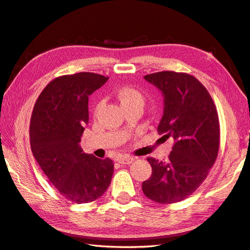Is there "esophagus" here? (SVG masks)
Wrapping results in <instances>:
<instances>
[{
  "label": "esophagus",
  "mask_w": 250,
  "mask_h": 250,
  "mask_svg": "<svg viewBox=\"0 0 250 250\" xmlns=\"http://www.w3.org/2000/svg\"><path fill=\"white\" fill-rule=\"evenodd\" d=\"M133 160H134V158L130 157V156H120V157L117 158V161L122 165H130V164H132V161Z\"/></svg>",
  "instance_id": "obj_1"
}]
</instances>
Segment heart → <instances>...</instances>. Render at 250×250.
<instances>
[{
  "label": "heart",
  "mask_w": 250,
  "mask_h": 250,
  "mask_svg": "<svg viewBox=\"0 0 250 250\" xmlns=\"http://www.w3.org/2000/svg\"><path fill=\"white\" fill-rule=\"evenodd\" d=\"M117 97L120 102V104L122 106V108H125V107L129 106H133V105H141L144 106V95L142 93L134 89V87H124L121 89L118 93H117ZM103 107V103H100L97 104L95 112L97 114Z\"/></svg>",
  "instance_id": "1"
}]
</instances>
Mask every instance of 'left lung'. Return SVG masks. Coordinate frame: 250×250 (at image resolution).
Wrapping results in <instances>:
<instances>
[{
	"instance_id": "8db88e82",
	"label": "left lung",
	"mask_w": 250,
	"mask_h": 250,
	"mask_svg": "<svg viewBox=\"0 0 250 250\" xmlns=\"http://www.w3.org/2000/svg\"><path fill=\"white\" fill-rule=\"evenodd\" d=\"M144 79L163 93L164 115L157 130L174 144L167 163L147 158L151 175L142 189L156 203H178L199 188L217 159L218 111L206 87L188 73L160 71Z\"/></svg>"
}]
</instances>
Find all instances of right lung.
I'll list each match as a JSON object with an SVG mask.
<instances>
[{
	"instance_id": "obj_1",
	"label": "right lung",
	"mask_w": 250,
	"mask_h": 250,
	"mask_svg": "<svg viewBox=\"0 0 250 250\" xmlns=\"http://www.w3.org/2000/svg\"><path fill=\"white\" fill-rule=\"evenodd\" d=\"M108 78L93 72L58 77L38 97L30 121L34 158L51 183L76 204L94 202L108 188L114 164L80 146L89 122V96Z\"/></svg>"
}]
</instances>
